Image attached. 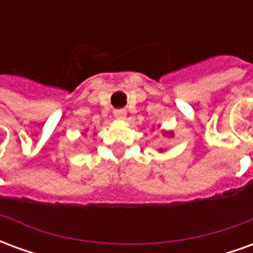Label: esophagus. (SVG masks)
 I'll list each match as a JSON object with an SVG mask.
<instances>
[{"label": "esophagus", "instance_id": "34e87169", "mask_svg": "<svg viewBox=\"0 0 253 253\" xmlns=\"http://www.w3.org/2000/svg\"><path fill=\"white\" fill-rule=\"evenodd\" d=\"M114 115H115V118H118V119H125V116H126V111L115 110L114 111Z\"/></svg>", "mask_w": 253, "mask_h": 253}]
</instances>
